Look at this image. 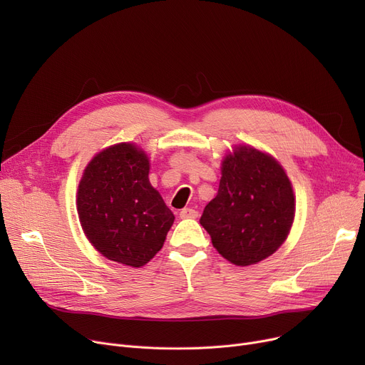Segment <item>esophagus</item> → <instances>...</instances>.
<instances>
[{
	"label": "esophagus",
	"instance_id": "34e87169",
	"mask_svg": "<svg viewBox=\"0 0 365 365\" xmlns=\"http://www.w3.org/2000/svg\"><path fill=\"white\" fill-rule=\"evenodd\" d=\"M198 217V212L190 207H185L183 210H180V219H195Z\"/></svg>",
	"mask_w": 365,
	"mask_h": 365
}]
</instances>
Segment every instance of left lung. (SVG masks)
I'll return each mask as SVG.
<instances>
[{
  "label": "left lung",
  "mask_w": 365,
  "mask_h": 365,
  "mask_svg": "<svg viewBox=\"0 0 365 365\" xmlns=\"http://www.w3.org/2000/svg\"><path fill=\"white\" fill-rule=\"evenodd\" d=\"M294 219V195L282 167L266 153L238 146L222 164L215 200L200 219L216 250L238 266L278 250Z\"/></svg>",
  "instance_id": "left-lung-1"
}]
</instances>
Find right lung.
Returning <instances> with one entry per match:
<instances>
[{"instance_id": "add662e5", "label": "right lung", "mask_w": 365, "mask_h": 365, "mask_svg": "<svg viewBox=\"0 0 365 365\" xmlns=\"http://www.w3.org/2000/svg\"><path fill=\"white\" fill-rule=\"evenodd\" d=\"M146 153L110 146L87 165L78 186V216L91 245L109 260L140 267L155 256L175 222L149 182Z\"/></svg>"}]
</instances>
